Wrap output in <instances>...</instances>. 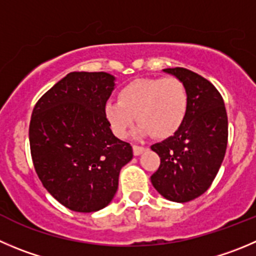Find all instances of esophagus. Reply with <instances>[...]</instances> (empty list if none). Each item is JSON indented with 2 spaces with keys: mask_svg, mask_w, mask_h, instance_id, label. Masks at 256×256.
I'll list each match as a JSON object with an SVG mask.
<instances>
[{
  "mask_svg": "<svg viewBox=\"0 0 256 256\" xmlns=\"http://www.w3.org/2000/svg\"><path fill=\"white\" fill-rule=\"evenodd\" d=\"M147 150V148H144V147H140V146H133V153H134V156H140V154H142L143 152H144V150Z\"/></svg>",
  "mask_w": 256,
  "mask_h": 256,
  "instance_id": "obj_1",
  "label": "esophagus"
}]
</instances>
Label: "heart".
<instances>
[{"mask_svg": "<svg viewBox=\"0 0 256 256\" xmlns=\"http://www.w3.org/2000/svg\"><path fill=\"white\" fill-rule=\"evenodd\" d=\"M188 94L184 82L174 76L142 78L124 85L118 102L104 106V116L119 138L126 137L137 122L138 134L163 140L177 132L186 118Z\"/></svg>", "mask_w": 256, "mask_h": 256, "instance_id": "b5f03b06", "label": "heart"}]
</instances>
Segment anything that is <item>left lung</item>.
<instances>
[{"label":"left lung","instance_id":"8db88e82","mask_svg":"<svg viewBox=\"0 0 256 256\" xmlns=\"http://www.w3.org/2000/svg\"><path fill=\"white\" fill-rule=\"evenodd\" d=\"M163 72L184 82L188 108L177 132L150 147L160 158L150 181L164 198L188 202L208 191L220 170L228 146V114L222 96L208 79L184 68Z\"/></svg>","mask_w":256,"mask_h":256}]
</instances>
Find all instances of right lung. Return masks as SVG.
<instances>
[{
	"label": "right lung",
	"mask_w": 256,
	"mask_h": 256,
	"mask_svg": "<svg viewBox=\"0 0 256 256\" xmlns=\"http://www.w3.org/2000/svg\"><path fill=\"white\" fill-rule=\"evenodd\" d=\"M108 72H74L36 103L30 120L31 157L48 194L76 212L110 204L119 172L133 158L112 133L104 106L116 85Z\"/></svg>",
	"instance_id": "obj_1"
}]
</instances>
